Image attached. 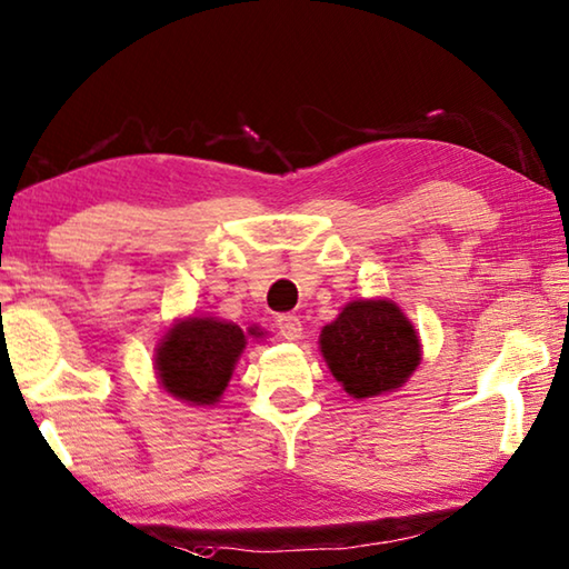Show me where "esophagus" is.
<instances>
[{"instance_id":"esophagus-1","label":"esophagus","mask_w":569,"mask_h":569,"mask_svg":"<svg viewBox=\"0 0 569 569\" xmlns=\"http://www.w3.org/2000/svg\"><path fill=\"white\" fill-rule=\"evenodd\" d=\"M277 330L284 340H300L302 337V322L297 315H279L277 317Z\"/></svg>"}]
</instances>
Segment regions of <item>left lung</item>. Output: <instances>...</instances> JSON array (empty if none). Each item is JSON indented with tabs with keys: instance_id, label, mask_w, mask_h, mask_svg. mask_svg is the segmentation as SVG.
Wrapping results in <instances>:
<instances>
[{
	"instance_id": "1",
	"label": "left lung",
	"mask_w": 569,
	"mask_h": 569,
	"mask_svg": "<svg viewBox=\"0 0 569 569\" xmlns=\"http://www.w3.org/2000/svg\"><path fill=\"white\" fill-rule=\"evenodd\" d=\"M320 350L337 382L357 400L402 387L420 365L415 327L387 300L347 305L322 330Z\"/></svg>"
}]
</instances>
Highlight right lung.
Segmentation results:
<instances>
[{"label": "right lung", "mask_w": 569, "mask_h": 569, "mask_svg": "<svg viewBox=\"0 0 569 569\" xmlns=\"http://www.w3.org/2000/svg\"><path fill=\"white\" fill-rule=\"evenodd\" d=\"M244 332L237 325L192 317L174 325L157 350L162 387L189 405H214L244 350Z\"/></svg>", "instance_id": "add662e5"}]
</instances>
